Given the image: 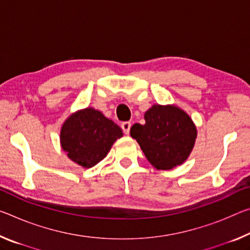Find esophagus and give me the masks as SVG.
<instances>
[{"instance_id":"34e87169","label":"esophagus","mask_w":250,"mask_h":250,"mask_svg":"<svg viewBox=\"0 0 250 250\" xmlns=\"http://www.w3.org/2000/svg\"><path fill=\"white\" fill-rule=\"evenodd\" d=\"M121 128H122V130H124V132H125V134H129V132H130V128H131V122H129V121L122 122Z\"/></svg>"}]
</instances>
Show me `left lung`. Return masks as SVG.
Listing matches in <instances>:
<instances>
[{
    "label": "left lung",
    "mask_w": 250,
    "mask_h": 250,
    "mask_svg": "<svg viewBox=\"0 0 250 250\" xmlns=\"http://www.w3.org/2000/svg\"><path fill=\"white\" fill-rule=\"evenodd\" d=\"M145 125L134 124L130 134L148 161L159 170H170L188 159L197 139L189 114L175 104H153L146 111Z\"/></svg>",
    "instance_id": "8db88e82"
}]
</instances>
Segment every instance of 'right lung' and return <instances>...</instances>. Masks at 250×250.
Instances as JSON below:
<instances>
[{
  "instance_id": "1",
  "label": "right lung",
  "mask_w": 250,
  "mask_h": 250,
  "mask_svg": "<svg viewBox=\"0 0 250 250\" xmlns=\"http://www.w3.org/2000/svg\"><path fill=\"white\" fill-rule=\"evenodd\" d=\"M122 129L93 108L75 111L63 122L60 144L69 159L83 168H91L104 160Z\"/></svg>"
}]
</instances>
